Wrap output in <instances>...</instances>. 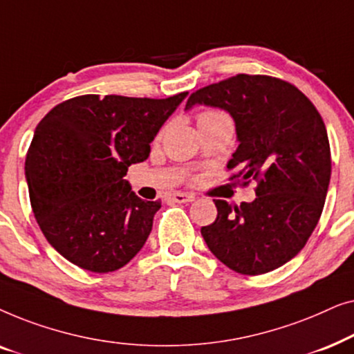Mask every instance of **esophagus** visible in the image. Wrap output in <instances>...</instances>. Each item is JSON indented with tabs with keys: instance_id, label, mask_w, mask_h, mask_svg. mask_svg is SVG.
<instances>
[{
	"instance_id": "34e87169",
	"label": "esophagus",
	"mask_w": 354,
	"mask_h": 354,
	"mask_svg": "<svg viewBox=\"0 0 354 354\" xmlns=\"http://www.w3.org/2000/svg\"><path fill=\"white\" fill-rule=\"evenodd\" d=\"M169 198L176 203H192L193 200H195V196L190 195V193H180V192L171 193V196Z\"/></svg>"
}]
</instances>
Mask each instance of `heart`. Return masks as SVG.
I'll list each match as a JSON object with an SVG mask.
<instances>
[{
  "label": "heart",
  "instance_id": "obj_1",
  "mask_svg": "<svg viewBox=\"0 0 354 354\" xmlns=\"http://www.w3.org/2000/svg\"><path fill=\"white\" fill-rule=\"evenodd\" d=\"M217 119H229V115L224 113H219V111H205V113H201L200 118H198V124L206 122V120H217Z\"/></svg>",
  "mask_w": 354,
  "mask_h": 354
}]
</instances>
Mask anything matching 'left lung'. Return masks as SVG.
I'll return each mask as SVG.
<instances>
[{
	"instance_id": "1",
	"label": "left lung",
	"mask_w": 354,
	"mask_h": 354,
	"mask_svg": "<svg viewBox=\"0 0 354 354\" xmlns=\"http://www.w3.org/2000/svg\"><path fill=\"white\" fill-rule=\"evenodd\" d=\"M195 104L221 108L235 120L239 148L227 169L241 185L256 180V198L232 206L214 200L217 217L201 227L207 248L239 274L280 268L306 245L326 203L332 159L316 106L288 82L239 74L190 95Z\"/></svg>"
}]
</instances>
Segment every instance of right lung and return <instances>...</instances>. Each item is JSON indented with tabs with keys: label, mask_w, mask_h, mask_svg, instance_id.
Masks as SVG:
<instances>
[{
	"label": "right lung",
	"mask_w": 354,
	"mask_h": 354,
	"mask_svg": "<svg viewBox=\"0 0 354 354\" xmlns=\"http://www.w3.org/2000/svg\"><path fill=\"white\" fill-rule=\"evenodd\" d=\"M187 95H82L37 125L26 158L33 216L72 264L113 272L143 248L161 201L138 198L124 176L149 156V143Z\"/></svg>",
	"instance_id": "add662e5"
}]
</instances>
